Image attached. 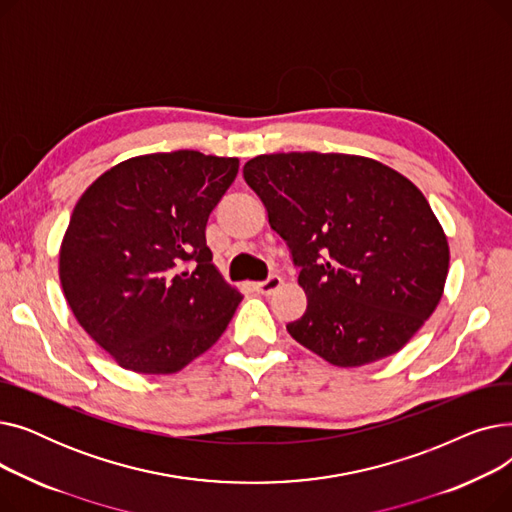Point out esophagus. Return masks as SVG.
I'll list each match as a JSON object with an SVG mask.
<instances>
[{
	"mask_svg": "<svg viewBox=\"0 0 512 512\" xmlns=\"http://www.w3.org/2000/svg\"><path fill=\"white\" fill-rule=\"evenodd\" d=\"M280 286H282V278H280V276H270V278L263 280V282H255V284H253V288H255L259 294H272V292H276Z\"/></svg>",
	"mask_w": 512,
	"mask_h": 512,
	"instance_id": "obj_1",
	"label": "esophagus"
}]
</instances>
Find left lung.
I'll return each instance as SVG.
<instances>
[{
  "instance_id": "left-lung-1",
  "label": "left lung",
  "mask_w": 512,
  "mask_h": 512,
  "mask_svg": "<svg viewBox=\"0 0 512 512\" xmlns=\"http://www.w3.org/2000/svg\"><path fill=\"white\" fill-rule=\"evenodd\" d=\"M242 176L301 267L307 309L286 330L309 351L361 367L398 353L436 311L448 238L409 178L315 151L257 155Z\"/></svg>"
}]
</instances>
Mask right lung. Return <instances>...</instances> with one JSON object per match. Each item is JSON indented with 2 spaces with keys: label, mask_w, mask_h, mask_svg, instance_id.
Here are the masks:
<instances>
[{
  "label": "right lung",
  "mask_w": 512,
  "mask_h": 512,
  "mask_svg": "<svg viewBox=\"0 0 512 512\" xmlns=\"http://www.w3.org/2000/svg\"><path fill=\"white\" fill-rule=\"evenodd\" d=\"M236 174V157L149 153L78 199L60 282L80 328L120 367L176 373L228 328L242 294L211 263L205 226Z\"/></svg>",
  "instance_id": "add662e5"
}]
</instances>
